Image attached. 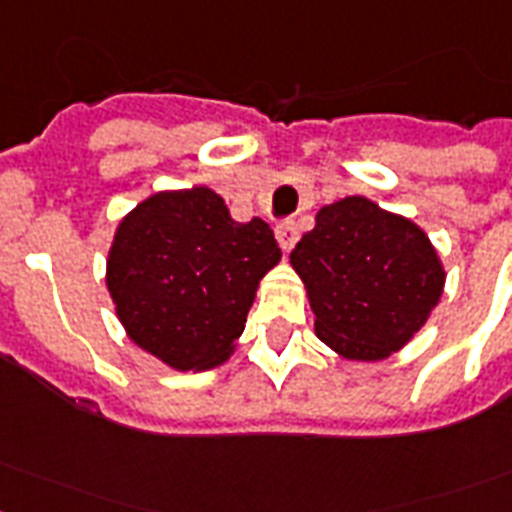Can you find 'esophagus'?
I'll return each mask as SVG.
<instances>
[{
    "label": "esophagus",
    "mask_w": 512,
    "mask_h": 512,
    "mask_svg": "<svg viewBox=\"0 0 512 512\" xmlns=\"http://www.w3.org/2000/svg\"><path fill=\"white\" fill-rule=\"evenodd\" d=\"M276 239H279L281 249H284V252H289V249L297 244V239H300V228H297L292 220H287V223H279L276 225Z\"/></svg>",
    "instance_id": "esophagus-1"
}]
</instances>
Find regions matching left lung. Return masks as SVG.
Masks as SVG:
<instances>
[{
  "instance_id": "8db88e82",
  "label": "left lung",
  "mask_w": 512,
  "mask_h": 512,
  "mask_svg": "<svg viewBox=\"0 0 512 512\" xmlns=\"http://www.w3.org/2000/svg\"><path fill=\"white\" fill-rule=\"evenodd\" d=\"M289 257L311 297L319 340L356 361L404 348L444 289L428 236L364 196L321 209Z\"/></svg>"
}]
</instances>
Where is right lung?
Masks as SVG:
<instances>
[{"label":"right lung","instance_id":"obj_1","mask_svg":"<svg viewBox=\"0 0 512 512\" xmlns=\"http://www.w3.org/2000/svg\"><path fill=\"white\" fill-rule=\"evenodd\" d=\"M279 260L271 225L236 223L215 191L191 188L156 193L124 217L106 281L127 335L188 372L228 358Z\"/></svg>","mask_w":512,"mask_h":512}]
</instances>
